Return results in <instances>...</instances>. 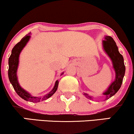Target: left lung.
Listing matches in <instances>:
<instances>
[{
    "mask_svg": "<svg viewBox=\"0 0 134 134\" xmlns=\"http://www.w3.org/2000/svg\"><path fill=\"white\" fill-rule=\"evenodd\" d=\"M103 46L104 51L111 59L113 68L116 73L115 80L110 85L107 90L103 93L105 96L104 100H106L114 95L121 88L124 76L125 75L126 67L124 63L123 56L119 53L116 42L112 37L105 36L104 40L103 41ZM83 94L90 99H93L91 96L87 93H84Z\"/></svg>",
    "mask_w": 134,
    "mask_h": 134,
    "instance_id": "1",
    "label": "left lung"
}]
</instances>
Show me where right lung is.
<instances>
[{
  "mask_svg": "<svg viewBox=\"0 0 134 134\" xmlns=\"http://www.w3.org/2000/svg\"><path fill=\"white\" fill-rule=\"evenodd\" d=\"M30 37H31L30 33H28V35H26V36L21 39L19 43H18L13 47L12 51L10 56L8 59V66H9V67H8V75L10 82L12 85L13 88L18 96H20L21 98H23V99L26 101L33 103H38L48 99L49 98H50L51 96L54 94V93L57 90V87H58L59 81L57 80L55 82L53 89L49 93L46 94L43 97L40 98L34 97L20 87L19 83L18 82L17 76H16V72H17L18 63H19V55L22 49L24 48V47L29 41ZM63 74L64 73H62L61 75Z\"/></svg>",
  "mask_w": 134,
  "mask_h": 134,
  "instance_id": "1",
  "label": "right lung"
}]
</instances>
